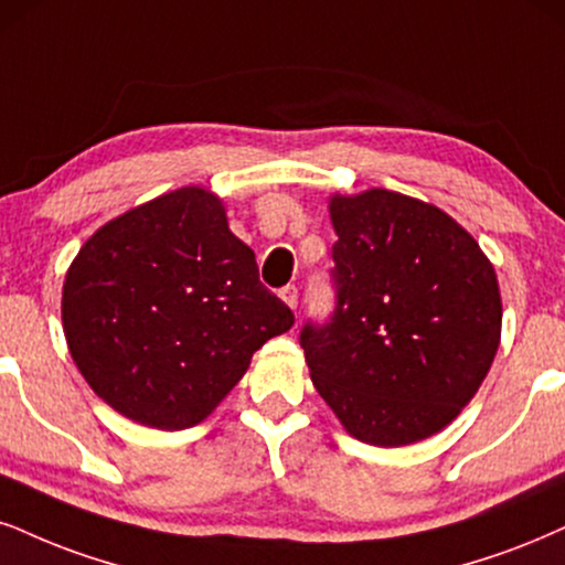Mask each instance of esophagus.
I'll use <instances>...</instances> for the list:
<instances>
[{
	"instance_id": "esophagus-1",
	"label": "esophagus",
	"mask_w": 565,
	"mask_h": 565,
	"mask_svg": "<svg viewBox=\"0 0 565 565\" xmlns=\"http://www.w3.org/2000/svg\"><path fill=\"white\" fill-rule=\"evenodd\" d=\"M280 298L290 306V309H296V306H298V288H296V285H285V288L280 290Z\"/></svg>"
}]
</instances>
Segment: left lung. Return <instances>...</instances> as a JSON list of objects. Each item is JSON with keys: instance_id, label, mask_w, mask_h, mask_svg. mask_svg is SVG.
<instances>
[{"instance_id": "left-lung-1", "label": "left lung", "mask_w": 565, "mask_h": 565, "mask_svg": "<svg viewBox=\"0 0 565 565\" xmlns=\"http://www.w3.org/2000/svg\"><path fill=\"white\" fill-rule=\"evenodd\" d=\"M335 311L306 322L311 382L380 448L419 443L475 398L500 345L495 269L443 209L372 188L332 196Z\"/></svg>"}]
</instances>
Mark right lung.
<instances>
[{
	"mask_svg": "<svg viewBox=\"0 0 565 565\" xmlns=\"http://www.w3.org/2000/svg\"><path fill=\"white\" fill-rule=\"evenodd\" d=\"M214 193L188 185L107 222L62 285L70 356L104 403L143 427L188 429L238 385L254 351L294 327Z\"/></svg>",
	"mask_w": 565,
	"mask_h": 565,
	"instance_id": "1",
	"label": "right lung"
}]
</instances>
